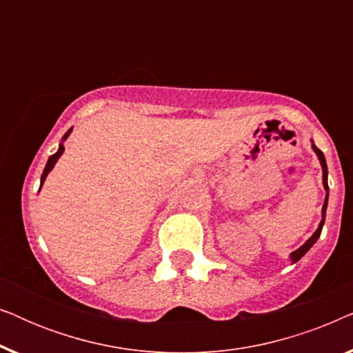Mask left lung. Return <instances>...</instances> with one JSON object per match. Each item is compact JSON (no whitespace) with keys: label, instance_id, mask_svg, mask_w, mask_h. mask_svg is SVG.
<instances>
[{"label":"left lung","instance_id":"left-lung-1","mask_svg":"<svg viewBox=\"0 0 353 353\" xmlns=\"http://www.w3.org/2000/svg\"><path fill=\"white\" fill-rule=\"evenodd\" d=\"M312 148H313V151L316 152V156H318V159H320V163H321V168H323V186H325V190H326V197H325V204H323V209H321V221H320V225H318V228H316V231L315 233L312 234V238L307 241L305 244L303 245H301V248H299L297 250H294V252L291 254V260H292V263H296V262H299V260H301L303 255H305L308 250H310V248L313 244L316 243V239L320 238V234H321V230H323V225H325V219H326V207H327V196H330V186H327V165H326V159H325V154H323L320 149H318L316 146H315V143H313V139H312Z\"/></svg>","mask_w":353,"mask_h":353}]
</instances>
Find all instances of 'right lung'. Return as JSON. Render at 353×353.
Segmentation results:
<instances>
[{"label": "right lung", "mask_w": 353, "mask_h": 353, "mask_svg": "<svg viewBox=\"0 0 353 353\" xmlns=\"http://www.w3.org/2000/svg\"><path fill=\"white\" fill-rule=\"evenodd\" d=\"M70 132H72V128L69 130V132H67L64 137H62V141H61V144H59V149H57V152L56 154H52V156H50V159H48V162H46V167H45V170H43V175H41V181H40V190H41V186H43V183H45V180H46V176H48V173H50L51 170H52V167L56 165V162H57V159H59L61 156H62V152H64V143L65 139H67V137H69L70 134Z\"/></svg>", "instance_id": "right-lung-1"}]
</instances>
